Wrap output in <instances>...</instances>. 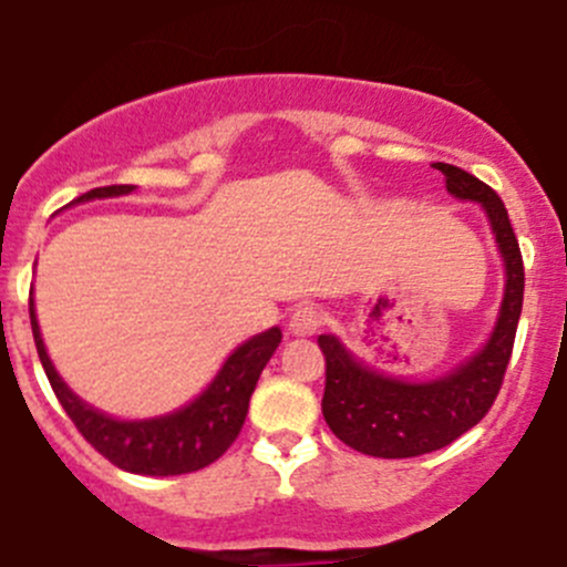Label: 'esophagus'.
<instances>
[{
  "label": "esophagus",
  "mask_w": 567,
  "mask_h": 567,
  "mask_svg": "<svg viewBox=\"0 0 567 567\" xmlns=\"http://www.w3.org/2000/svg\"><path fill=\"white\" fill-rule=\"evenodd\" d=\"M323 323V312L312 305H299L290 316V332L307 338V334H316Z\"/></svg>",
  "instance_id": "esophagus-1"
}]
</instances>
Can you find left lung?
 I'll use <instances>...</instances> for the list:
<instances>
[{
	"label": "left lung",
	"mask_w": 567,
	"mask_h": 567,
	"mask_svg": "<svg viewBox=\"0 0 567 567\" xmlns=\"http://www.w3.org/2000/svg\"><path fill=\"white\" fill-rule=\"evenodd\" d=\"M446 190L457 199L480 202L491 218L498 251L507 268L502 312L491 340L449 377L432 382H404L384 377L354 360L338 338L321 334L318 346L327 360L321 410L334 437L371 457L401 460L449 446L476 426L502 390L513 354L515 329L524 305V257L509 224L507 207L496 190L449 163H437Z\"/></svg>",
	"instance_id": "left-lung-1"
}]
</instances>
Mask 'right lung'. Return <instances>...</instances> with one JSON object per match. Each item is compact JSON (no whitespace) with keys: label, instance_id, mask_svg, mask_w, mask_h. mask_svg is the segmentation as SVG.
<instances>
[{"label":"right lung","instance_id":"add662e5","mask_svg":"<svg viewBox=\"0 0 567 567\" xmlns=\"http://www.w3.org/2000/svg\"><path fill=\"white\" fill-rule=\"evenodd\" d=\"M132 194V185H107L93 188L74 202L107 199V196ZM30 323L35 338L38 357L47 371L54 395L63 404L65 415L74 421L80 435L110 460L121 471L144 476H177L199 471L216 463L240 435V426L249 412V399L260 379L262 368L277 351L282 332L271 327L268 332L255 334L244 346L233 351L218 371V377L207 384L199 399L190 401L172 415L150 417V421H115L104 412L93 410L82 399H76L69 384L58 377L47 349H43L41 329H38L35 307L30 301Z\"/></svg>","mask_w":567,"mask_h":567}]
</instances>
